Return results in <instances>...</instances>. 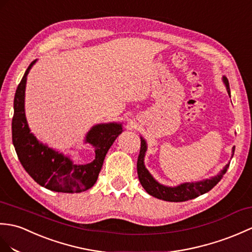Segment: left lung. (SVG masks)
Here are the masks:
<instances>
[{
    "instance_id": "8db88e82",
    "label": "left lung",
    "mask_w": 252,
    "mask_h": 252,
    "mask_svg": "<svg viewBox=\"0 0 252 252\" xmlns=\"http://www.w3.org/2000/svg\"><path fill=\"white\" fill-rule=\"evenodd\" d=\"M223 81L226 86L227 93L230 94V87H229V81L225 77H223ZM234 151H235V147H233V155ZM146 153V143L143 138H140V150L137 159V175L138 179L142 184L143 188L149 193L150 195H153L157 198H160L163 201H168V202H185L192 200V198H195L200 196L204 193L212 190L214 187L217 185L219 181L223 177L225 174L227 167L230 166L226 164L223 168V171H221L220 174L217 176L212 178V179H206L204 181H200V183H186L180 185L178 187H175V188H169V187L162 186L159 183L153 178V176L149 174V172L146 169L144 165V156Z\"/></svg>"
}]
</instances>
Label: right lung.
<instances>
[{"mask_svg":"<svg viewBox=\"0 0 252 252\" xmlns=\"http://www.w3.org/2000/svg\"><path fill=\"white\" fill-rule=\"evenodd\" d=\"M35 62L36 60L32 61L27 68L15 93L11 134L17 156L27 173L42 187L64 193L86 191L95 184L105 156L122 132V126L118 124H107L91 128L86 140L94 146L95 159L84 165L74 164L68 158L38 143L30 133L25 115L27 75Z\"/></svg>","mask_w":252,"mask_h":252,"instance_id":"obj_1","label":"right lung"}]
</instances>
